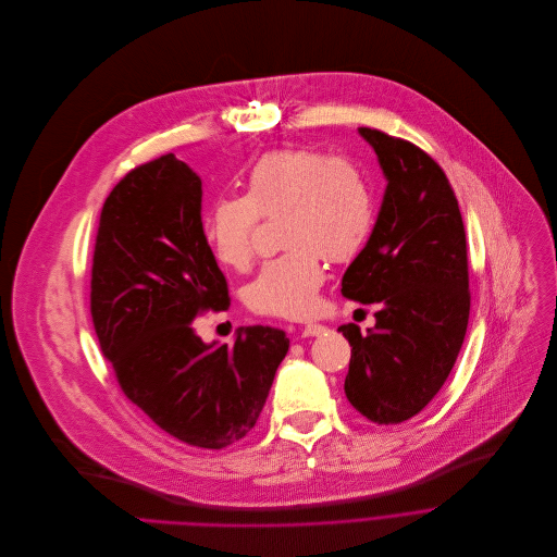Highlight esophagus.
<instances>
[{
	"label": "esophagus",
	"mask_w": 557,
	"mask_h": 557,
	"mask_svg": "<svg viewBox=\"0 0 557 557\" xmlns=\"http://www.w3.org/2000/svg\"><path fill=\"white\" fill-rule=\"evenodd\" d=\"M322 331H324V326H322V324H315V322H309V324H305V326L300 329L302 338H311V336H318V333H322Z\"/></svg>",
	"instance_id": "esophagus-1"
}]
</instances>
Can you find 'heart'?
I'll use <instances>...</instances> for the list:
<instances>
[{"label": "heart", "instance_id": "obj_1", "mask_svg": "<svg viewBox=\"0 0 557 557\" xmlns=\"http://www.w3.org/2000/svg\"><path fill=\"white\" fill-rule=\"evenodd\" d=\"M278 216L285 248L246 285V305L263 315L300 318L315 307L324 259L354 261L375 226V199L367 173L345 156L309 147L263 153L244 177V195L219 197L203 221L214 259L248 270L259 216Z\"/></svg>", "mask_w": 557, "mask_h": 557}]
</instances>
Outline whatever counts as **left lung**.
Wrapping results in <instances>:
<instances>
[{
    "label": "left lung",
    "mask_w": 557,
    "mask_h": 557,
    "mask_svg": "<svg viewBox=\"0 0 557 557\" xmlns=\"http://www.w3.org/2000/svg\"><path fill=\"white\" fill-rule=\"evenodd\" d=\"M388 180L377 224L343 276V294L375 302L369 333L338 326L351 345L345 393L373 423H401L446 384L470 320L468 242L455 188L417 145L360 127Z\"/></svg>",
    "instance_id": "8db88e82"
}]
</instances>
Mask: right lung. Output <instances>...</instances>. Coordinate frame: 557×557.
Instances as JSON below:
<instances>
[{"instance_id":"right-lung-1","label":"right lung","mask_w":557,"mask_h":557,"mask_svg":"<svg viewBox=\"0 0 557 557\" xmlns=\"http://www.w3.org/2000/svg\"><path fill=\"white\" fill-rule=\"evenodd\" d=\"M89 311L125 397L195 448L221 450L257 423L289 338L255 324L203 345L195 318L231 307L206 242L201 180L173 153L132 169L102 203Z\"/></svg>"}]
</instances>
